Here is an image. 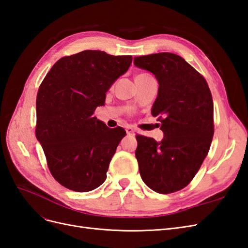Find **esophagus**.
<instances>
[{
  "label": "esophagus",
  "mask_w": 248,
  "mask_h": 248,
  "mask_svg": "<svg viewBox=\"0 0 248 248\" xmlns=\"http://www.w3.org/2000/svg\"><path fill=\"white\" fill-rule=\"evenodd\" d=\"M125 130H126L127 134H134V129L132 128V127H130V126H127Z\"/></svg>",
  "instance_id": "34e87169"
}]
</instances>
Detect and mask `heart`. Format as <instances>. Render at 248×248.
<instances>
[{
	"instance_id": "b5f03b06",
	"label": "heart",
	"mask_w": 248,
	"mask_h": 248,
	"mask_svg": "<svg viewBox=\"0 0 248 248\" xmlns=\"http://www.w3.org/2000/svg\"><path fill=\"white\" fill-rule=\"evenodd\" d=\"M148 76H150V74H148V73H140V74H139V76H138L137 78H140V77H148Z\"/></svg>"
}]
</instances>
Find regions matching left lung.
<instances>
[{
    "label": "left lung",
    "mask_w": 248,
    "mask_h": 248,
    "mask_svg": "<svg viewBox=\"0 0 248 248\" xmlns=\"http://www.w3.org/2000/svg\"><path fill=\"white\" fill-rule=\"evenodd\" d=\"M133 62L158 80L151 112L161 122L164 133L159 142L137 136L140 174L152 190L176 192L191 182L211 146L212 95L204 77L178 55L159 52L136 57Z\"/></svg>",
    "instance_id": "1"
}]
</instances>
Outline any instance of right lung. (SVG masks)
I'll return each instance as SVG.
<instances>
[{"instance_id":"1","label":"right lung","mask_w":248,"mask_h":248,"mask_svg":"<svg viewBox=\"0 0 248 248\" xmlns=\"http://www.w3.org/2000/svg\"><path fill=\"white\" fill-rule=\"evenodd\" d=\"M131 62V56L84 50L60 59L42 80L36 99V138L50 174L66 188L87 192L106 181L126 131L120 126L109 129L94 111Z\"/></svg>"}]
</instances>
